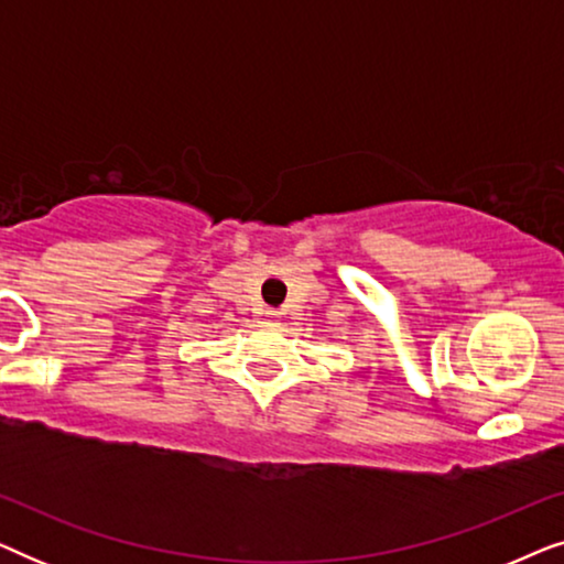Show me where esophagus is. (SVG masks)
Returning <instances> with one entry per match:
<instances>
[{
  "instance_id": "1",
  "label": "esophagus",
  "mask_w": 564,
  "mask_h": 564,
  "mask_svg": "<svg viewBox=\"0 0 564 564\" xmlns=\"http://www.w3.org/2000/svg\"><path fill=\"white\" fill-rule=\"evenodd\" d=\"M267 323H269V326H272V328L280 326V313L269 311V313H267Z\"/></svg>"
}]
</instances>
